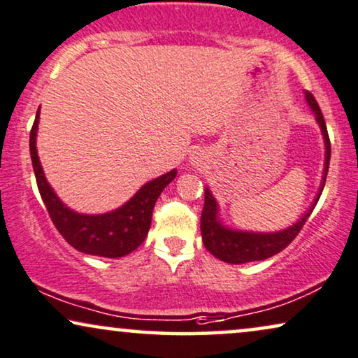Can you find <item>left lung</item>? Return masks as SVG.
Here are the masks:
<instances>
[{
  "instance_id": "1",
  "label": "left lung",
  "mask_w": 358,
  "mask_h": 358,
  "mask_svg": "<svg viewBox=\"0 0 358 358\" xmlns=\"http://www.w3.org/2000/svg\"><path fill=\"white\" fill-rule=\"evenodd\" d=\"M306 100H308L310 110L314 111L315 120H317L319 127H321L324 145H326V164H324V176L317 197L314 199V203L309 207V210L292 227H287V229L280 231H273V234H258V231L234 230L222 224L219 220V206H217L215 197L212 196L210 190L206 189V201H203L201 217L202 241L208 252L215 258L222 259V262L231 264L259 262V259H266L273 257V255L282 252L296 238V235L299 234L301 229H303L306 220L313 213L319 197H321L324 185H326L329 162H331V139H329L322 111L319 108L317 101H315L314 95L310 92H306Z\"/></svg>"
}]
</instances>
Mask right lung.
I'll use <instances>...</instances> for the list:
<instances>
[{
  "mask_svg": "<svg viewBox=\"0 0 358 358\" xmlns=\"http://www.w3.org/2000/svg\"><path fill=\"white\" fill-rule=\"evenodd\" d=\"M37 124H39V110H37L31 129L29 151L37 187L59 234L78 252L95 255V257L120 258L134 252L146 238L157 197L161 196L166 185L176 178L178 171L173 169L146 182L117 210L101 213V215H83V213L71 210L60 201L45 179L36 150Z\"/></svg>",
  "mask_w": 358,
  "mask_h": 358,
  "instance_id": "obj_1",
  "label": "right lung"
}]
</instances>
